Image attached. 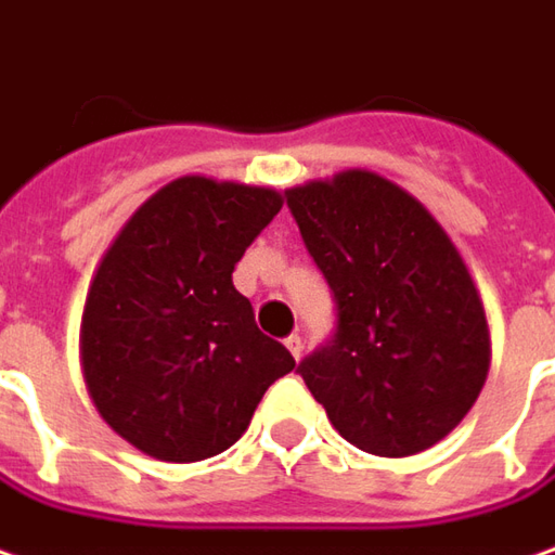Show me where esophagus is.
Masks as SVG:
<instances>
[{
    "label": "esophagus",
    "instance_id": "esophagus-1",
    "mask_svg": "<svg viewBox=\"0 0 555 555\" xmlns=\"http://www.w3.org/2000/svg\"><path fill=\"white\" fill-rule=\"evenodd\" d=\"M284 345H286V351H289V354L296 357V360L302 357V348H305V345H302V336H299V333H293V336L286 338Z\"/></svg>",
    "mask_w": 555,
    "mask_h": 555
}]
</instances>
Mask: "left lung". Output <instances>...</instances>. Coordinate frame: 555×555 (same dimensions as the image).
I'll return each mask as SVG.
<instances>
[{"instance_id":"8db88e82","label":"left lung","mask_w":555,"mask_h":555,"mask_svg":"<svg viewBox=\"0 0 555 555\" xmlns=\"http://www.w3.org/2000/svg\"><path fill=\"white\" fill-rule=\"evenodd\" d=\"M286 204L338 311L333 341L299 363L308 390L370 455L437 446L477 403L492 360L459 247L422 201L363 167L293 185Z\"/></svg>"}]
</instances>
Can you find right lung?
Masks as SVG:
<instances>
[{"label": "right lung", "instance_id": "add662e5", "mask_svg": "<svg viewBox=\"0 0 555 555\" xmlns=\"http://www.w3.org/2000/svg\"><path fill=\"white\" fill-rule=\"evenodd\" d=\"M281 207L271 185L192 173L143 201L103 253L81 311V375L100 418L149 459L225 452L296 366L232 284Z\"/></svg>", "mask_w": 555, "mask_h": 555}]
</instances>
